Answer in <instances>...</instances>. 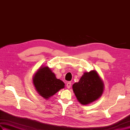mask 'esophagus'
Here are the masks:
<instances>
[{
    "instance_id": "obj_1",
    "label": "esophagus",
    "mask_w": 130,
    "mask_h": 130,
    "mask_svg": "<svg viewBox=\"0 0 130 130\" xmlns=\"http://www.w3.org/2000/svg\"><path fill=\"white\" fill-rule=\"evenodd\" d=\"M71 82H67V83L66 86H67V88H70V87H71Z\"/></svg>"
}]
</instances>
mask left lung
Wrapping results in <instances>:
<instances>
[{"instance_id":"obj_1","label":"left lung","mask_w":130,"mask_h":130,"mask_svg":"<svg viewBox=\"0 0 130 130\" xmlns=\"http://www.w3.org/2000/svg\"><path fill=\"white\" fill-rule=\"evenodd\" d=\"M104 85L97 72L93 70L85 72L79 82L72 86L75 95L81 104L92 103L101 96L103 92Z\"/></svg>"}]
</instances>
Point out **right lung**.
I'll return each instance as SVG.
<instances>
[{"label": "right lung", "mask_w": 130, "mask_h": 130, "mask_svg": "<svg viewBox=\"0 0 130 130\" xmlns=\"http://www.w3.org/2000/svg\"><path fill=\"white\" fill-rule=\"evenodd\" d=\"M33 83L39 94L45 99L64 87V83L56 79L48 67H42L38 70L34 76Z\"/></svg>", "instance_id": "right-lung-1"}]
</instances>
